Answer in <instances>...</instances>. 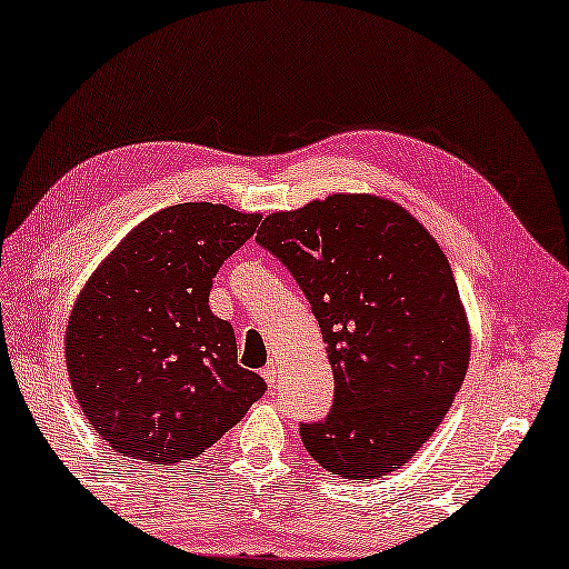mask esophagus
<instances>
[{
  "instance_id": "obj_1",
  "label": "esophagus",
  "mask_w": 569,
  "mask_h": 569,
  "mask_svg": "<svg viewBox=\"0 0 569 569\" xmlns=\"http://www.w3.org/2000/svg\"><path fill=\"white\" fill-rule=\"evenodd\" d=\"M262 376H264V380H267L269 386H274V383H277V380H279V366H277L274 360L269 362V366L262 370Z\"/></svg>"
}]
</instances>
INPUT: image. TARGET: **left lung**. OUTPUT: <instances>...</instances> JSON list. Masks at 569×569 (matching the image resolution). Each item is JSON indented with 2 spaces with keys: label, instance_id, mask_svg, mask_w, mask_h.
<instances>
[{
  "label": "left lung",
  "instance_id": "obj_1",
  "mask_svg": "<svg viewBox=\"0 0 569 569\" xmlns=\"http://www.w3.org/2000/svg\"><path fill=\"white\" fill-rule=\"evenodd\" d=\"M257 244L300 284L328 346L332 408L300 423L305 449L346 479L403 467L469 366L467 315L441 247L406 209L366 193L272 213Z\"/></svg>",
  "mask_w": 569,
  "mask_h": 569
}]
</instances>
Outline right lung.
I'll return each instance as SVG.
<instances>
[{"mask_svg":"<svg viewBox=\"0 0 569 569\" xmlns=\"http://www.w3.org/2000/svg\"><path fill=\"white\" fill-rule=\"evenodd\" d=\"M259 219L176 203L138 223L80 292L64 332L70 383L118 456L191 461L264 396L237 366L234 328L209 310L213 277Z\"/></svg>","mask_w":569,"mask_h":569,"instance_id":"1","label":"right lung"}]
</instances>
